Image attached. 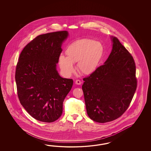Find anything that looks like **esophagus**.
Listing matches in <instances>:
<instances>
[{"label": "esophagus", "instance_id": "34e87169", "mask_svg": "<svg viewBox=\"0 0 151 151\" xmlns=\"http://www.w3.org/2000/svg\"><path fill=\"white\" fill-rule=\"evenodd\" d=\"M75 83H76V84H77V85H80V84L81 83V82L80 80H76V81H75Z\"/></svg>", "mask_w": 151, "mask_h": 151}]
</instances>
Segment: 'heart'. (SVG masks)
Listing matches in <instances>:
<instances>
[{
  "instance_id": "heart-1",
  "label": "heart",
  "mask_w": 151,
  "mask_h": 151,
  "mask_svg": "<svg viewBox=\"0 0 151 151\" xmlns=\"http://www.w3.org/2000/svg\"><path fill=\"white\" fill-rule=\"evenodd\" d=\"M104 52L101 42L90 39H83L72 42L65 50L66 57L59 55L58 64L63 74L70 76L75 71L73 64L77 63L78 71L88 75L96 70Z\"/></svg>"
}]
</instances>
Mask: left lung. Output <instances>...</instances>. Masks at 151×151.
<instances>
[{"mask_svg":"<svg viewBox=\"0 0 151 151\" xmlns=\"http://www.w3.org/2000/svg\"><path fill=\"white\" fill-rule=\"evenodd\" d=\"M112 49L103 65L83 78L87 113L100 123L118 118L127 109L137 88L134 59L116 37L111 36Z\"/></svg>","mask_w":151,"mask_h":151,"instance_id":"1","label":"left lung"}]
</instances>
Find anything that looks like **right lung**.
I'll return each instance as SVG.
<instances>
[{"label": "right lung", "mask_w": 151, "mask_h": 151, "mask_svg": "<svg viewBox=\"0 0 151 151\" xmlns=\"http://www.w3.org/2000/svg\"><path fill=\"white\" fill-rule=\"evenodd\" d=\"M67 31L39 35L24 48L17 65L18 96L23 107L33 118L52 122L61 116L72 79L63 78L57 70L61 45Z\"/></svg>", "instance_id": "right-lung-1"}]
</instances>
